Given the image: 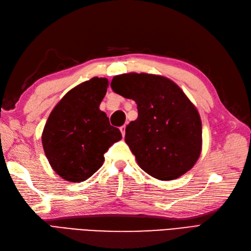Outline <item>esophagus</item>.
<instances>
[{
    "mask_svg": "<svg viewBox=\"0 0 251 251\" xmlns=\"http://www.w3.org/2000/svg\"><path fill=\"white\" fill-rule=\"evenodd\" d=\"M120 130H121V132H122V136L125 137V130H126V126H125V125H123V126H122V127H120Z\"/></svg>",
    "mask_w": 251,
    "mask_h": 251,
    "instance_id": "obj_1",
    "label": "esophagus"
}]
</instances>
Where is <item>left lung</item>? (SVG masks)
<instances>
[{"instance_id": "8db88e82", "label": "left lung", "mask_w": 251, "mask_h": 251, "mask_svg": "<svg viewBox=\"0 0 251 251\" xmlns=\"http://www.w3.org/2000/svg\"><path fill=\"white\" fill-rule=\"evenodd\" d=\"M111 88L138 106L125 142L140 168L160 180L190 171L201 155L202 130L197 109L182 90L166 77L146 73L114 76Z\"/></svg>"}]
</instances>
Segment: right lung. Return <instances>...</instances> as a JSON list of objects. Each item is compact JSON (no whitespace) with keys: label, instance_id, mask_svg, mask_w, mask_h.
Masks as SVG:
<instances>
[{"label":"right lung","instance_id":"1","mask_svg":"<svg viewBox=\"0 0 251 251\" xmlns=\"http://www.w3.org/2000/svg\"><path fill=\"white\" fill-rule=\"evenodd\" d=\"M108 79L93 77L63 96L50 112L42 145L53 170L64 180L85 181L104 162V153L122 139L100 104Z\"/></svg>","mask_w":251,"mask_h":251}]
</instances>
